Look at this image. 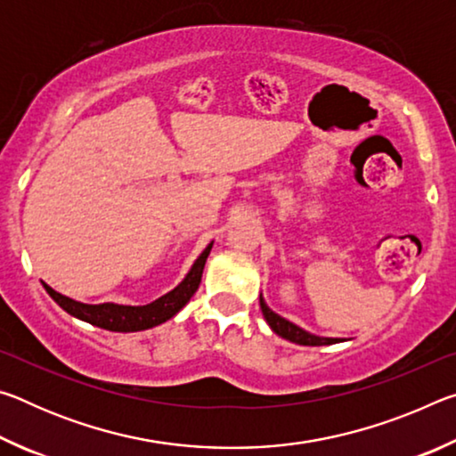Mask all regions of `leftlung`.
<instances>
[{"mask_svg":"<svg viewBox=\"0 0 456 456\" xmlns=\"http://www.w3.org/2000/svg\"><path fill=\"white\" fill-rule=\"evenodd\" d=\"M259 305H261V312H264V318L269 323V328H272L277 336L289 339V342H293V344H299V346H330V344L339 342V338L314 336V334H310V331H305L299 326H296V323H291L285 318H281V315H277L275 312L269 310L265 299L261 296H259Z\"/></svg>","mask_w":456,"mask_h":456,"instance_id":"8db88e82","label":"left lung"}]
</instances>
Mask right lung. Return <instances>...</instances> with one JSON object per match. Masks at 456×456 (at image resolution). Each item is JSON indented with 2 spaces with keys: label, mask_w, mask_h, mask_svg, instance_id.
<instances>
[{
  "label": "right lung",
  "mask_w": 456,
  "mask_h": 456,
  "mask_svg": "<svg viewBox=\"0 0 456 456\" xmlns=\"http://www.w3.org/2000/svg\"><path fill=\"white\" fill-rule=\"evenodd\" d=\"M213 243L205 247V251L200 253L199 259L192 264L191 272L187 277L176 285L173 291L165 293L163 297L154 299L152 304L146 305H118V304H80L76 299H70L61 293L53 291L50 285L44 283L45 291L50 293V297L56 302L61 310L68 312L74 318L82 322H88L92 326L110 330V331H141L159 326L167 320H171L176 312H181L184 304L192 297V293L199 289L200 275H203L205 261L209 257Z\"/></svg>",
  "instance_id": "1"
}]
</instances>
